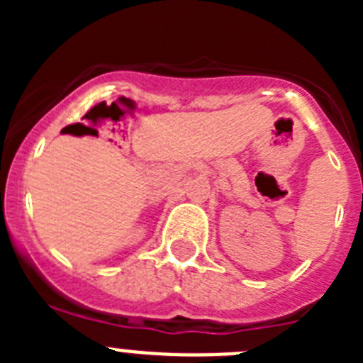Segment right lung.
I'll list each match as a JSON object with an SVG mask.
<instances>
[{
  "label": "right lung",
  "mask_w": 363,
  "mask_h": 363,
  "mask_svg": "<svg viewBox=\"0 0 363 363\" xmlns=\"http://www.w3.org/2000/svg\"><path fill=\"white\" fill-rule=\"evenodd\" d=\"M67 129H69V127H67Z\"/></svg>",
  "instance_id": "right-lung-1"
}]
</instances>
